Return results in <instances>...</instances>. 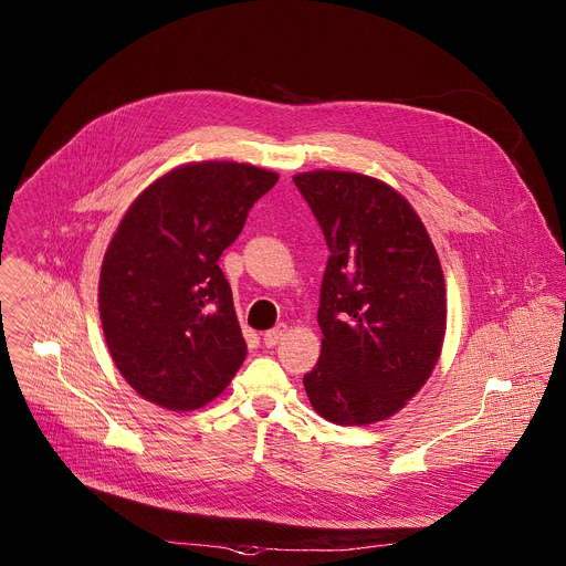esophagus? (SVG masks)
Here are the masks:
<instances>
[{
  "mask_svg": "<svg viewBox=\"0 0 566 566\" xmlns=\"http://www.w3.org/2000/svg\"><path fill=\"white\" fill-rule=\"evenodd\" d=\"M284 336H286V325H277L275 329H269L262 340H264L266 347H275Z\"/></svg>",
  "mask_w": 566,
  "mask_h": 566,
  "instance_id": "esophagus-1",
  "label": "esophagus"
}]
</instances>
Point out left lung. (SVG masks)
<instances>
[{
  "label": "left lung",
  "mask_w": 566,
  "mask_h": 566,
  "mask_svg": "<svg viewBox=\"0 0 566 566\" xmlns=\"http://www.w3.org/2000/svg\"><path fill=\"white\" fill-rule=\"evenodd\" d=\"M329 247L319 286L322 352L304 376L313 410L338 426L396 415L432 374L446 334V284L432 241L387 184L297 175Z\"/></svg>",
  "instance_id": "left-lung-1"
}]
</instances>
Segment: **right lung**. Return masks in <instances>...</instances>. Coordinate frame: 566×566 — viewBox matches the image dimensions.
Listing matches in <instances>:
<instances>
[{
  "instance_id": "1",
  "label": "right lung",
  "mask_w": 566,
  "mask_h": 566,
  "mask_svg": "<svg viewBox=\"0 0 566 566\" xmlns=\"http://www.w3.org/2000/svg\"><path fill=\"white\" fill-rule=\"evenodd\" d=\"M277 175L230 160L156 179L123 217L101 271L109 354L147 400L203 408L247 358L219 258Z\"/></svg>"
}]
</instances>
